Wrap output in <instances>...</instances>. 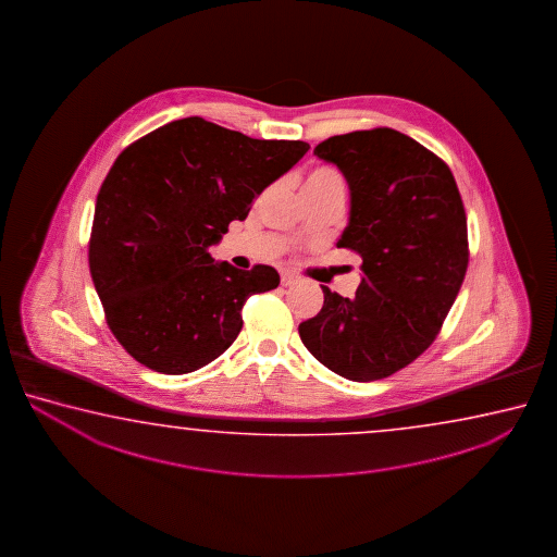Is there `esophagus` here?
<instances>
[{
    "label": "esophagus",
    "instance_id": "34e87169",
    "mask_svg": "<svg viewBox=\"0 0 557 557\" xmlns=\"http://www.w3.org/2000/svg\"><path fill=\"white\" fill-rule=\"evenodd\" d=\"M298 283V276L293 273H284L283 276H281V284L283 286H293V284Z\"/></svg>",
    "mask_w": 557,
    "mask_h": 557
}]
</instances>
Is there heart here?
Here are the masks:
<instances>
[{
	"instance_id": "heart-1",
	"label": "heart",
	"mask_w": 557,
	"mask_h": 557,
	"mask_svg": "<svg viewBox=\"0 0 557 557\" xmlns=\"http://www.w3.org/2000/svg\"><path fill=\"white\" fill-rule=\"evenodd\" d=\"M331 185H343L339 171L331 165H318L306 175L304 180L302 190H320L327 189Z\"/></svg>"
}]
</instances>
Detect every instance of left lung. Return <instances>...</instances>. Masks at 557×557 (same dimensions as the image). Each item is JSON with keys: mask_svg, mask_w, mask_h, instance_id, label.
Instances as JSON below:
<instances>
[{"mask_svg": "<svg viewBox=\"0 0 557 557\" xmlns=\"http://www.w3.org/2000/svg\"><path fill=\"white\" fill-rule=\"evenodd\" d=\"M313 153L350 189L337 247L360 255L355 298L323 290L300 339L323 367L352 382L396 374L433 345L468 269V222L453 171L394 128L331 136Z\"/></svg>", "mask_w": 557, "mask_h": 557, "instance_id": "8db88e82", "label": "left lung"}]
</instances>
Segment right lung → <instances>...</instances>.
I'll return each instance as SVG.
<instances>
[{
	"instance_id": "1",
	"label": "right lung",
	"mask_w": 557,
	"mask_h": 557,
	"mask_svg": "<svg viewBox=\"0 0 557 557\" xmlns=\"http://www.w3.org/2000/svg\"><path fill=\"white\" fill-rule=\"evenodd\" d=\"M308 150L189 116L116 158L95 202L89 271L107 325L133 359L187 374L236 341L247 298L281 276L269 264L216 263L208 247Z\"/></svg>"
}]
</instances>
